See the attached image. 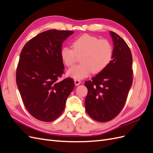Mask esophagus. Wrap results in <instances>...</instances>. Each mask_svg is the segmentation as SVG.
<instances>
[{"label":"esophagus","mask_w":153,"mask_h":153,"mask_svg":"<svg viewBox=\"0 0 153 153\" xmlns=\"http://www.w3.org/2000/svg\"><path fill=\"white\" fill-rule=\"evenodd\" d=\"M74 82H75V84L76 85H80V83H81V81L79 80H74Z\"/></svg>","instance_id":"obj_1"}]
</instances>
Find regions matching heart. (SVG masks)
<instances>
[{
	"label": "heart",
	"mask_w": 153,
	"mask_h": 153,
	"mask_svg": "<svg viewBox=\"0 0 153 153\" xmlns=\"http://www.w3.org/2000/svg\"><path fill=\"white\" fill-rule=\"evenodd\" d=\"M72 47L64 46L61 49V57L67 66H72L77 55H82L81 64L73 66L67 72L68 76L75 80L86 78L93 71H102L110 64L113 55V48L107 39H100L90 34H83L73 40Z\"/></svg>",
	"instance_id": "1"
}]
</instances>
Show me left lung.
I'll return each instance as SVG.
<instances>
[{"label":"left lung","instance_id":"left-lung-1","mask_svg":"<svg viewBox=\"0 0 153 153\" xmlns=\"http://www.w3.org/2000/svg\"><path fill=\"white\" fill-rule=\"evenodd\" d=\"M114 48L112 60L102 71L87 81L88 93L85 110L99 122L113 119L123 108L133 80L132 55L127 43L118 34L110 31Z\"/></svg>","mask_w":153,"mask_h":153}]
</instances>
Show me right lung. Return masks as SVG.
Returning <instances> with one entry per match:
<instances>
[{
	"instance_id": "1",
	"label": "right lung",
	"mask_w": 153,
	"mask_h": 153,
	"mask_svg": "<svg viewBox=\"0 0 153 153\" xmlns=\"http://www.w3.org/2000/svg\"><path fill=\"white\" fill-rule=\"evenodd\" d=\"M73 32L46 30L29 40L21 52L16 84L26 109L39 121L58 118L75 87L72 78L58 80L64 69L60 54L62 43Z\"/></svg>"
}]
</instances>
